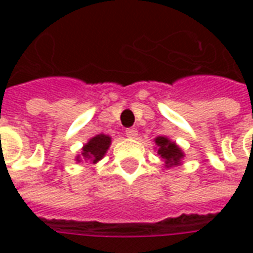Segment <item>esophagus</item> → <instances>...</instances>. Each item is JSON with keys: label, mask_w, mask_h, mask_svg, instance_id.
Masks as SVG:
<instances>
[{"label": "esophagus", "mask_w": 253, "mask_h": 253, "mask_svg": "<svg viewBox=\"0 0 253 253\" xmlns=\"http://www.w3.org/2000/svg\"><path fill=\"white\" fill-rule=\"evenodd\" d=\"M126 135L128 138H135L138 135V130L137 128H134V127H131V128H127Z\"/></svg>", "instance_id": "obj_1"}]
</instances>
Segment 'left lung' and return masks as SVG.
<instances>
[{"label": "left lung", "instance_id": "1", "mask_svg": "<svg viewBox=\"0 0 253 253\" xmlns=\"http://www.w3.org/2000/svg\"><path fill=\"white\" fill-rule=\"evenodd\" d=\"M156 142V152L160 159L164 161L165 168H172L181 164V160L184 159V152L176 142L165 135L154 138Z\"/></svg>", "mask_w": 253, "mask_h": 253}]
</instances>
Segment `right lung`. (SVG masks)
<instances>
[{"mask_svg":"<svg viewBox=\"0 0 253 253\" xmlns=\"http://www.w3.org/2000/svg\"><path fill=\"white\" fill-rule=\"evenodd\" d=\"M112 138L107 134H97L89 139L88 142L85 143L81 149V154L76 156V161L80 163V161H89L92 164H96L99 163L100 160L103 159L107 153V150L110 149L111 141Z\"/></svg>","mask_w":253,"mask_h":253,"instance_id":"1","label":"right lung"}]
</instances>
